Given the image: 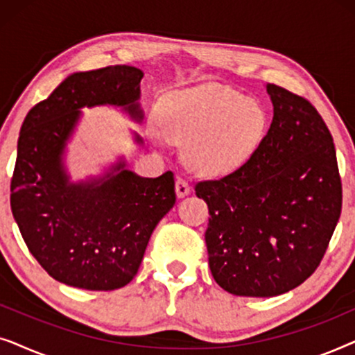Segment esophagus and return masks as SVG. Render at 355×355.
<instances>
[{
	"label": "esophagus",
	"instance_id": "obj_1",
	"mask_svg": "<svg viewBox=\"0 0 355 355\" xmlns=\"http://www.w3.org/2000/svg\"><path fill=\"white\" fill-rule=\"evenodd\" d=\"M191 192V186L184 178H178L176 179V193L178 197H186L187 193Z\"/></svg>",
	"mask_w": 355,
	"mask_h": 355
}]
</instances>
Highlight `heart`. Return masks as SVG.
<instances>
[{
  "instance_id": "heart-1",
  "label": "heart",
  "mask_w": 355,
  "mask_h": 355,
  "mask_svg": "<svg viewBox=\"0 0 355 355\" xmlns=\"http://www.w3.org/2000/svg\"><path fill=\"white\" fill-rule=\"evenodd\" d=\"M163 132L187 144L186 159L198 173L225 176L239 169L261 142L265 110L255 100L223 85H200L168 95Z\"/></svg>"
}]
</instances>
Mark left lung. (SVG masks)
Returning <instances> with one entry per match:
<instances>
[{"label": "left lung", "mask_w": 355, "mask_h": 355, "mask_svg": "<svg viewBox=\"0 0 355 355\" xmlns=\"http://www.w3.org/2000/svg\"><path fill=\"white\" fill-rule=\"evenodd\" d=\"M273 121L254 155L218 181L208 205V265L227 293L273 297L297 288L323 260L343 207L329 129L307 98L268 84Z\"/></svg>", "instance_id": "obj_1"}]
</instances>
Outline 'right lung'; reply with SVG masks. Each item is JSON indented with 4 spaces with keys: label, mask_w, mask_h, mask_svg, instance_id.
I'll return each mask as SVG.
<instances>
[{
    "label": "right lung",
    "mask_w": 355,
    "mask_h": 355,
    "mask_svg": "<svg viewBox=\"0 0 355 355\" xmlns=\"http://www.w3.org/2000/svg\"><path fill=\"white\" fill-rule=\"evenodd\" d=\"M142 71L125 64L76 72L24 119L11 210L28 252L60 283L89 291L130 283L155 226L176 203L171 171L140 178L118 163L105 178L69 184L61 164L84 106L118 105L142 119Z\"/></svg>",
    "instance_id": "1"
}]
</instances>
